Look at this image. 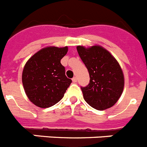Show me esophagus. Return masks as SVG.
<instances>
[{
	"instance_id": "34e87169",
	"label": "esophagus",
	"mask_w": 147,
	"mask_h": 147,
	"mask_svg": "<svg viewBox=\"0 0 147 147\" xmlns=\"http://www.w3.org/2000/svg\"><path fill=\"white\" fill-rule=\"evenodd\" d=\"M72 81L74 82H77V78H76V76H74V77L72 79Z\"/></svg>"
}]
</instances>
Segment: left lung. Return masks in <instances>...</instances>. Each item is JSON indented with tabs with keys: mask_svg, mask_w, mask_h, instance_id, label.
Here are the masks:
<instances>
[{
	"mask_svg": "<svg viewBox=\"0 0 147 147\" xmlns=\"http://www.w3.org/2000/svg\"><path fill=\"white\" fill-rule=\"evenodd\" d=\"M76 49L90 75L89 84L81 87L84 99L96 110L110 108L116 103L124 89V74L119 62L98 45L88 49L79 45Z\"/></svg>",
	"mask_w": 147,
	"mask_h": 147,
	"instance_id": "left-lung-1",
	"label": "left lung"
}]
</instances>
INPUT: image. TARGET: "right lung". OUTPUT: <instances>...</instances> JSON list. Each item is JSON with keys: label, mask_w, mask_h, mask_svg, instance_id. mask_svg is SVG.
I'll use <instances>...</instances> for the list:
<instances>
[{"label": "right lung", "mask_w": 147, "mask_h": 147, "mask_svg": "<svg viewBox=\"0 0 147 147\" xmlns=\"http://www.w3.org/2000/svg\"><path fill=\"white\" fill-rule=\"evenodd\" d=\"M67 52V46L45 48L26 63L22 75L23 88L30 101L37 107L47 108L57 103L72 82L60 62Z\"/></svg>", "instance_id": "add662e5"}]
</instances>
